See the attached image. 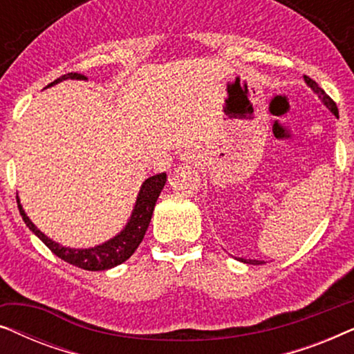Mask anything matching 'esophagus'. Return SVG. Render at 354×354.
<instances>
[{"mask_svg": "<svg viewBox=\"0 0 354 354\" xmlns=\"http://www.w3.org/2000/svg\"><path fill=\"white\" fill-rule=\"evenodd\" d=\"M182 161L183 162H195L196 161V154L193 151H185L182 154Z\"/></svg>", "mask_w": 354, "mask_h": 354, "instance_id": "obj_1", "label": "esophagus"}]
</instances>
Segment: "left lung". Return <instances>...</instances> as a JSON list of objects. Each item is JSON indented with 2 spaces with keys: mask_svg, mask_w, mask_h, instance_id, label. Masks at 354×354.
<instances>
[{
  "mask_svg": "<svg viewBox=\"0 0 354 354\" xmlns=\"http://www.w3.org/2000/svg\"><path fill=\"white\" fill-rule=\"evenodd\" d=\"M304 82H306V84H308L309 86H311V88H313L314 91H316V93L319 95V98H321V100L324 101V104H326L327 108L330 109L332 113L335 114L337 118H338V108H337L335 101H333V100L330 98V96H328V95L326 93V91H324V90L321 88V86H319V85L316 84V82H314L313 79H309L308 75H304ZM240 261H243V263H248V264H261V261H256V259H240Z\"/></svg>",
  "mask_w": 354,
  "mask_h": 354,
  "instance_id": "8db88e82",
  "label": "left lung"
}]
</instances>
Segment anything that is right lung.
Returning a JSON list of instances; mask_svg holds the SVG:
<instances>
[{"label":"right lung","instance_id":"1","mask_svg":"<svg viewBox=\"0 0 354 354\" xmlns=\"http://www.w3.org/2000/svg\"><path fill=\"white\" fill-rule=\"evenodd\" d=\"M67 79H80L86 80L85 75L75 74V72H71V74L61 75L59 79L51 82L50 85H55L57 82L67 80ZM166 174H156V176L147 178L143 182L142 188H140L137 203H135V209L132 212V217H130L129 224L125 225V229L120 232L119 235H115L114 239L106 241L103 245L95 246V248L88 250H74V248H66V246H61L56 241L48 239L45 234H41L40 230L33 225V222L28 219L26 212H24L22 206L19 205V212H21L24 222H26L28 229H30L33 234H35L38 239H40L43 243H45L48 248L51 250V253H55L57 258H61L66 263H69L75 268L85 269V270H106L114 268V266L122 264L124 261H127L130 256L135 253V250L138 248V245L142 243L145 234H147V229L151 222V216L154 211V205H156L158 196L161 190L166 185Z\"/></svg>","mask_w":354,"mask_h":354}]
</instances>
